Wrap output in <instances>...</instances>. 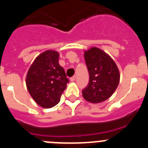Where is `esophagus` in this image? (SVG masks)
<instances>
[{
	"label": "esophagus",
	"mask_w": 148,
	"mask_h": 148,
	"mask_svg": "<svg viewBox=\"0 0 148 148\" xmlns=\"http://www.w3.org/2000/svg\"><path fill=\"white\" fill-rule=\"evenodd\" d=\"M75 79H76V76H75V75H74V76L70 78V81H71V82H75Z\"/></svg>",
	"instance_id": "esophagus-1"
}]
</instances>
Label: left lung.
Instances as JSON below:
<instances>
[{"label": "left lung", "mask_w": 148, "mask_h": 148, "mask_svg": "<svg viewBox=\"0 0 148 148\" xmlns=\"http://www.w3.org/2000/svg\"><path fill=\"white\" fill-rule=\"evenodd\" d=\"M84 55L90 81L82 90V95L89 102H102L109 99L118 87L119 70L110 56L99 48L91 47L84 51Z\"/></svg>", "instance_id": "1"}]
</instances>
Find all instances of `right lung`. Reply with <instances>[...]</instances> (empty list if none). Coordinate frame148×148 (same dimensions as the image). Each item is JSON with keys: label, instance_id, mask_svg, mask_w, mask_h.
<instances>
[{"label": "right lung", "instance_id": "right-lung-1", "mask_svg": "<svg viewBox=\"0 0 148 148\" xmlns=\"http://www.w3.org/2000/svg\"><path fill=\"white\" fill-rule=\"evenodd\" d=\"M58 58L57 51H45L35 58L27 74V90L35 102L44 108H53L59 102L69 82Z\"/></svg>", "mask_w": 148, "mask_h": 148}]
</instances>
